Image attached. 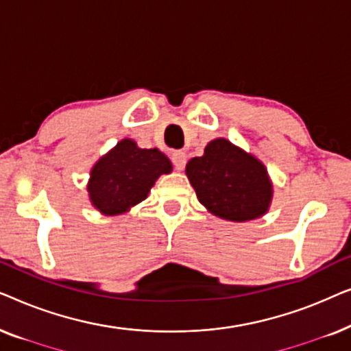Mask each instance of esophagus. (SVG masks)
I'll return each instance as SVG.
<instances>
[{"label": "esophagus", "instance_id": "obj_1", "mask_svg": "<svg viewBox=\"0 0 351 351\" xmlns=\"http://www.w3.org/2000/svg\"><path fill=\"white\" fill-rule=\"evenodd\" d=\"M172 162H174L177 171H184L186 165V155L184 152H174L172 153Z\"/></svg>", "mask_w": 351, "mask_h": 351}]
</instances>
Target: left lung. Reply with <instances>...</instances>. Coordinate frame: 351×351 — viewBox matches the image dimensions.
<instances>
[{
  "instance_id": "1",
  "label": "left lung",
  "mask_w": 351,
  "mask_h": 351,
  "mask_svg": "<svg viewBox=\"0 0 351 351\" xmlns=\"http://www.w3.org/2000/svg\"><path fill=\"white\" fill-rule=\"evenodd\" d=\"M185 174L199 203L215 217L249 222L270 209L273 184L265 165L228 138L210 141L203 156L186 162Z\"/></svg>"
}]
</instances>
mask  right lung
<instances>
[{"label":"right lung","instance_id":"add662e5","mask_svg":"<svg viewBox=\"0 0 351 351\" xmlns=\"http://www.w3.org/2000/svg\"><path fill=\"white\" fill-rule=\"evenodd\" d=\"M169 172L172 162L165 153L123 138L93 166L86 189L100 214L119 215L142 203L160 176Z\"/></svg>","mask_w":351,"mask_h":351}]
</instances>
